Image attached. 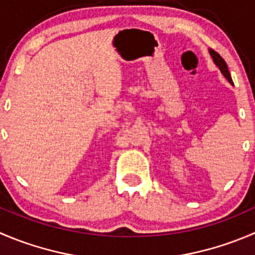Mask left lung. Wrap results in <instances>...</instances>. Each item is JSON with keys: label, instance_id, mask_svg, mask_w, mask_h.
<instances>
[{"label": "left lung", "instance_id": "1", "mask_svg": "<svg viewBox=\"0 0 255 255\" xmlns=\"http://www.w3.org/2000/svg\"><path fill=\"white\" fill-rule=\"evenodd\" d=\"M208 51H209V54H211L212 59H213L214 65H216L217 67L219 68V71H221V72H222V75H223L224 77H226L227 80H228V82L231 83V85H233V81H232L231 73H229V71H228V66H227L226 61H224V59L222 58V57L219 56V54L217 53L216 51H213V49L209 48Z\"/></svg>", "mask_w": 255, "mask_h": 255}]
</instances>
